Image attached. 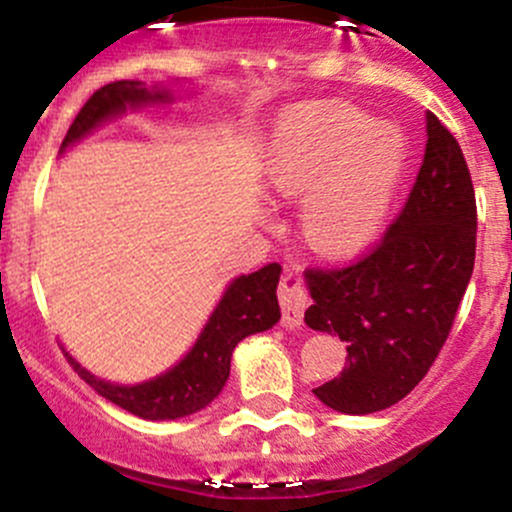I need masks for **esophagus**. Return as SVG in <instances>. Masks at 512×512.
Wrapping results in <instances>:
<instances>
[{
  "label": "esophagus",
  "mask_w": 512,
  "mask_h": 512,
  "mask_svg": "<svg viewBox=\"0 0 512 512\" xmlns=\"http://www.w3.org/2000/svg\"><path fill=\"white\" fill-rule=\"evenodd\" d=\"M277 294H280V304H282V327L285 329L302 327L304 309H307L309 304L307 289L302 285V277H299L297 272H287V275L282 277Z\"/></svg>",
  "instance_id": "obj_1"
}]
</instances>
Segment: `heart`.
<instances>
[{
	"label": "heart",
	"instance_id": "obj_1",
	"mask_svg": "<svg viewBox=\"0 0 512 512\" xmlns=\"http://www.w3.org/2000/svg\"><path fill=\"white\" fill-rule=\"evenodd\" d=\"M406 141L389 123L344 103L304 111L270 165V185L304 200V242L322 257H347L376 235L404 173Z\"/></svg>",
	"mask_w": 512,
	"mask_h": 512
}]
</instances>
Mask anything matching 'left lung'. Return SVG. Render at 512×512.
<instances>
[{"label":"left lung","instance_id":"1","mask_svg":"<svg viewBox=\"0 0 512 512\" xmlns=\"http://www.w3.org/2000/svg\"><path fill=\"white\" fill-rule=\"evenodd\" d=\"M426 153L404 210L374 252L342 270H307V327L339 334L349 364L314 396L339 414L384 411L441 352L476 262V193L461 146L426 113Z\"/></svg>","mask_w":512,"mask_h":512}]
</instances>
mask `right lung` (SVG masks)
I'll return each instance as SVG.
<instances>
[{"label": "right lung", "mask_w": 512, "mask_h": 512, "mask_svg": "<svg viewBox=\"0 0 512 512\" xmlns=\"http://www.w3.org/2000/svg\"><path fill=\"white\" fill-rule=\"evenodd\" d=\"M175 98L178 96L168 84L146 86L143 81L106 84L84 103L61 143V153L123 113L170 106ZM280 272V265H267L252 275L235 277L225 287L223 297L210 312L193 347L183 354L178 364L160 371L153 379L138 381V384H113L91 374L66 349L64 352L81 379L98 396L121 406L128 414L146 418V421H175V418L193 416L213 404L223 391L237 344L250 334L267 332L280 322V304H277Z\"/></svg>", "instance_id": "add662e5"}]
</instances>
